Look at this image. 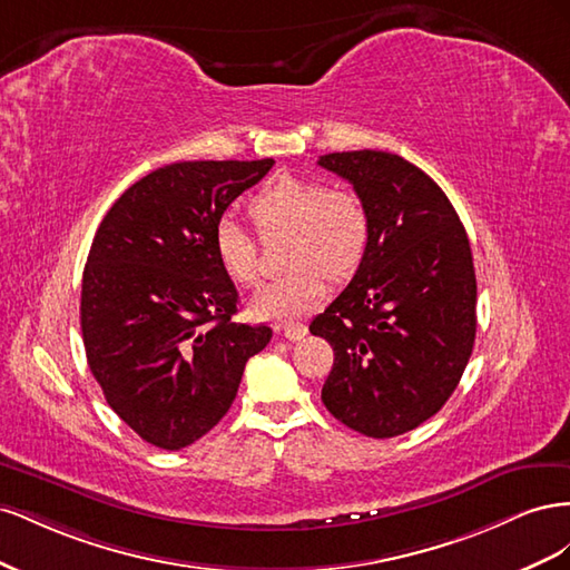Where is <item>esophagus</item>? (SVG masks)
Returning <instances> with one entry per match:
<instances>
[{
    "label": "esophagus",
    "instance_id": "esophagus-1",
    "mask_svg": "<svg viewBox=\"0 0 570 570\" xmlns=\"http://www.w3.org/2000/svg\"><path fill=\"white\" fill-rule=\"evenodd\" d=\"M283 335L289 340V342H297V340H302L304 335H306V325L304 323H285L283 327Z\"/></svg>",
    "mask_w": 570,
    "mask_h": 570
}]
</instances>
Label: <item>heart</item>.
<instances>
[{
  "mask_svg": "<svg viewBox=\"0 0 570 570\" xmlns=\"http://www.w3.org/2000/svg\"><path fill=\"white\" fill-rule=\"evenodd\" d=\"M249 218L264 237L285 235V266L292 271L249 299L252 314L289 318L312 312L325 297V275L347 281L371 243V214L352 189L327 187L302 176H275L249 202ZM214 254L235 285H254L262 262L254 237L233 218L214 228Z\"/></svg>",
  "mask_w": 570,
  "mask_h": 570,
  "instance_id": "1",
  "label": "heart"
}]
</instances>
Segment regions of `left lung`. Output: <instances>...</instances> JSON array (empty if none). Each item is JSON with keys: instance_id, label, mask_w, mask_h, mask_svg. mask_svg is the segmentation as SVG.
<instances>
[{"instance_id": "1", "label": "left lung", "mask_w": 570, "mask_h": 570, "mask_svg": "<svg viewBox=\"0 0 570 570\" xmlns=\"http://www.w3.org/2000/svg\"><path fill=\"white\" fill-rule=\"evenodd\" d=\"M318 166L350 180L371 214L364 262L308 331L331 342L325 409L356 433H409L456 390L475 342L473 254L452 202L390 151H335Z\"/></svg>"}]
</instances>
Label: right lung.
I'll return each instance as SVG.
<instances>
[{
  "label": "right lung",
  "mask_w": 570,
  "mask_h": 570,
  "mask_svg": "<svg viewBox=\"0 0 570 570\" xmlns=\"http://www.w3.org/2000/svg\"><path fill=\"white\" fill-rule=\"evenodd\" d=\"M180 161L130 185L99 223L82 273L88 364L118 419L183 450L226 416L268 325L235 323L237 289L214 254L228 206L273 168Z\"/></svg>",
  "instance_id": "right-lung-1"
}]
</instances>
